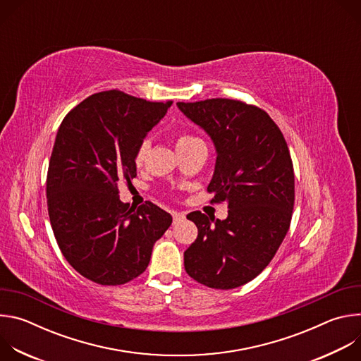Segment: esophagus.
<instances>
[{
  "mask_svg": "<svg viewBox=\"0 0 361 361\" xmlns=\"http://www.w3.org/2000/svg\"><path fill=\"white\" fill-rule=\"evenodd\" d=\"M185 219V214L184 213H177V212H174L173 213V220H174V224L176 223H180V221H183Z\"/></svg>",
  "mask_w": 361,
  "mask_h": 361,
  "instance_id": "34e87169",
  "label": "esophagus"
}]
</instances>
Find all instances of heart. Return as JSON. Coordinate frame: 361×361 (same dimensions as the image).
Returning <instances> with one entry per match:
<instances>
[{
  "label": "heart",
  "mask_w": 361,
  "mask_h": 361,
  "mask_svg": "<svg viewBox=\"0 0 361 361\" xmlns=\"http://www.w3.org/2000/svg\"><path fill=\"white\" fill-rule=\"evenodd\" d=\"M197 141H201L200 138H197L195 135H191L188 133H181L178 137H177V148L178 147H187L190 144H194ZM147 149H148V141L147 140H142L137 148H135V152H134V163L135 166H141L145 160V156H147Z\"/></svg>",
  "instance_id": "obj_1"
}]
</instances>
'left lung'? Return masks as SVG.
I'll return each mask as SVG.
<instances>
[{
	"label": "left lung",
	"instance_id": "obj_1",
	"mask_svg": "<svg viewBox=\"0 0 361 361\" xmlns=\"http://www.w3.org/2000/svg\"><path fill=\"white\" fill-rule=\"evenodd\" d=\"M213 138L216 171L212 202L228 204L226 220L201 212L187 216L198 228L184 251V269L197 283L230 290L259 276L273 260L291 223L294 170L288 145L273 118L240 99L177 102Z\"/></svg>",
	"mask_w": 361,
	"mask_h": 361
}]
</instances>
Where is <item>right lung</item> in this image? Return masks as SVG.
I'll list each match as a JSON object with an SVG mask.
<instances>
[{
    "label": "right lung",
    "instance_id": "right-lung-1",
    "mask_svg": "<svg viewBox=\"0 0 361 361\" xmlns=\"http://www.w3.org/2000/svg\"><path fill=\"white\" fill-rule=\"evenodd\" d=\"M173 101H147L120 90L95 92L63 120L47 173V207L71 267L101 286L142 274L171 216L151 201L130 209L118 184L137 176L134 152Z\"/></svg>",
    "mask_w": 361,
    "mask_h": 361
}]
</instances>
